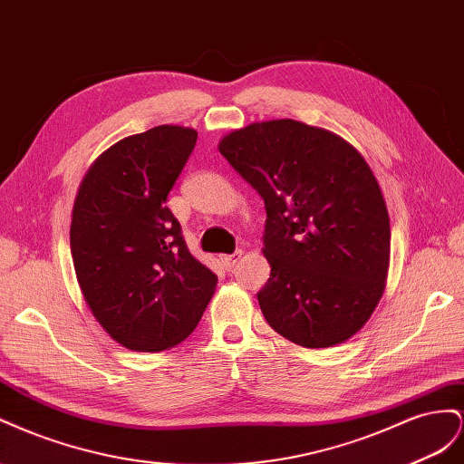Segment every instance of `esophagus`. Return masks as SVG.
I'll return each instance as SVG.
<instances>
[{
    "label": "esophagus",
    "instance_id": "34e87169",
    "mask_svg": "<svg viewBox=\"0 0 464 464\" xmlns=\"http://www.w3.org/2000/svg\"><path fill=\"white\" fill-rule=\"evenodd\" d=\"M241 256H243V250H239V253H235V255H223V256H221L223 266L231 270V268L235 266V264L241 260Z\"/></svg>",
    "mask_w": 464,
    "mask_h": 464
}]
</instances>
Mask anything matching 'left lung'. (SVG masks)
<instances>
[{"label":"left lung","mask_w":464,"mask_h":464,"mask_svg":"<svg viewBox=\"0 0 464 464\" xmlns=\"http://www.w3.org/2000/svg\"><path fill=\"white\" fill-rule=\"evenodd\" d=\"M218 148L266 208L264 319L303 348L352 338L381 301L391 260L387 204L363 155L291 118L233 130Z\"/></svg>","instance_id":"obj_1"}]
</instances>
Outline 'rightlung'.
<instances>
[{"label":"right lung","mask_w":464,"mask_h":464,"mask_svg":"<svg viewBox=\"0 0 464 464\" xmlns=\"http://www.w3.org/2000/svg\"><path fill=\"white\" fill-rule=\"evenodd\" d=\"M196 140L192 128L163 124L116 141L75 196L70 245L79 287L97 323L131 352L188 338L218 285L167 208Z\"/></svg>","instance_id":"right-lung-1"}]
</instances>
